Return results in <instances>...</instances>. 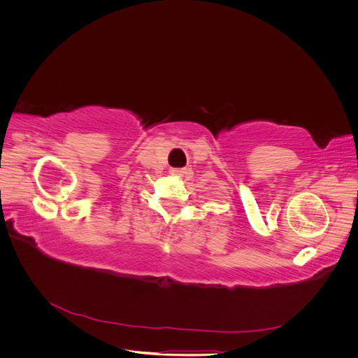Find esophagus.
<instances>
[{"mask_svg":"<svg viewBox=\"0 0 358 358\" xmlns=\"http://www.w3.org/2000/svg\"><path fill=\"white\" fill-rule=\"evenodd\" d=\"M170 173H171L173 176L182 178V176H187V175H188V170H185V169H171Z\"/></svg>","mask_w":358,"mask_h":358,"instance_id":"obj_1","label":"esophagus"}]
</instances>
